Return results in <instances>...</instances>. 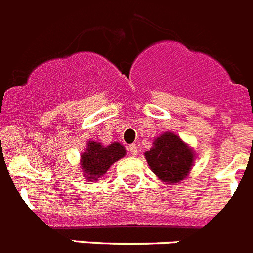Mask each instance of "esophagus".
<instances>
[{
	"mask_svg": "<svg viewBox=\"0 0 253 253\" xmlns=\"http://www.w3.org/2000/svg\"><path fill=\"white\" fill-rule=\"evenodd\" d=\"M127 149H128V151L131 154H132V155H137V153H139V150H137V146H136L135 144L129 145V146Z\"/></svg>",
	"mask_w": 253,
	"mask_h": 253,
	"instance_id": "esophagus-1",
	"label": "esophagus"
}]
</instances>
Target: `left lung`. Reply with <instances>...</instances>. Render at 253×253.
Segmentation results:
<instances>
[{
    "instance_id": "obj_1",
    "label": "left lung",
    "mask_w": 253,
    "mask_h": 253,
    "mask_svg": "<svg viewBox=\"0 0 253 253\" xmlns=\"http://www.w3.org/2000/svg\"><path fill=\"white\" fill-rule=\"evenodd\" d=\"M151 170L169 183H177L187 175L193 162V151L178 136L166 132L145 153Z\"/></svg>"
}]
</instances>
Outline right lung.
<instances>
[{
    "mask_svg": "<svg viewBox=\"0 0 253 253\" xmlns=\"http://www.w3.org/2000/svg\"><path fill=\"white\" fill-rule=\"evenodd\" d=\"M126 150L118 142H112L108 146H103L99 142L90 141L86 151L81 155V167L86 173L87 179L99 178L108 170L109 167L125 157Z\"/></svg>",
    "mask_w": 253,
    "mask_h": 253,
    "instance_id": "right-lung-1",
    "label": "right lung"
}]
</instances>
